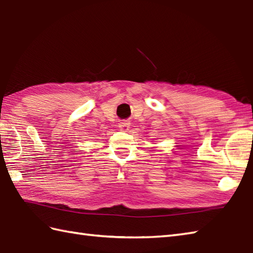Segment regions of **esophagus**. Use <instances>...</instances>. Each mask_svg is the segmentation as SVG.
<instances>
[{"instance_id":"1","label":"esophagus","mask_w":253,"mask_h":253,"mask_svg":"<svg viewBox=\"0 0 253 253\" xmlns=\"http://www.w3.org/2000/svg\"><path fill=\"white\" fill-rule=\"evenodd\" d=\"M120 128L123 130H128V128H129V123L124 121V122H121L120 123Z\"/></svg>"}]
</instances>
